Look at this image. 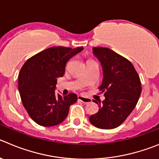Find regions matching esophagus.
Instances as JSON below:
<instances>
[{"label":"esophagus","mask_w":159,"mask_h":159,"mask_svg":"<svg viewBox=\"0 0 159 159\" xmlns=\"http://www.w3.org/2000/svg\"><path fill=\"white\" fill-rule=\"evenodd\" d=\"M78 101H81L82 103H91L92 100L90 98H87V97H84L83 96H78Z\"/></svg>","instance_id":"obj_1"}]
</instances>
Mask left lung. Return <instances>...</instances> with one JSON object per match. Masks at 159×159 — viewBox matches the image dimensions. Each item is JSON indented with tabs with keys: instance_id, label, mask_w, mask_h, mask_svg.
I'll return each mask as SVG.
<instances>
[{
	"instance_id": "1",
	"label": "left lung",
	"mask_w": 159,
	"mask_h": 159,
	"mask_svg": "<svg viewBox=\"0 0 159 159\" xmlns=\"http://www.w3.org/2000/svg\"><path fill=\"white\" fill-rule=\"evenodd\" d=\"M93 49L103 67L99 89L104 93L105 100L102 103L93 100L100 109L89 117V121L99 129H112L122 124L135 108L141 93V82L129 60L110 48Z\"/></svg>"
}]
</instances>
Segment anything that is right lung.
Returning a JSON list of instances; mask_svg holds the SVG:
<instances>
[{"label":"right lung","instance_id":"right-lung-1","mask_svg":"<svg viewBox=\"0 0 159 159\" xmlns=\"http://www.w3.org/2000/svg\"><path fill=\"white\" fill-rule=\"evenodd\" d=\"M84 49L52 47L26 60L19 74V94L29 116L41 126H54L64 121L70 105L78 100L75 93L56 94L57 78L63 77L66 63Z\"/></svg>","mask_w":159,"mask_h":159}]
</instances>
